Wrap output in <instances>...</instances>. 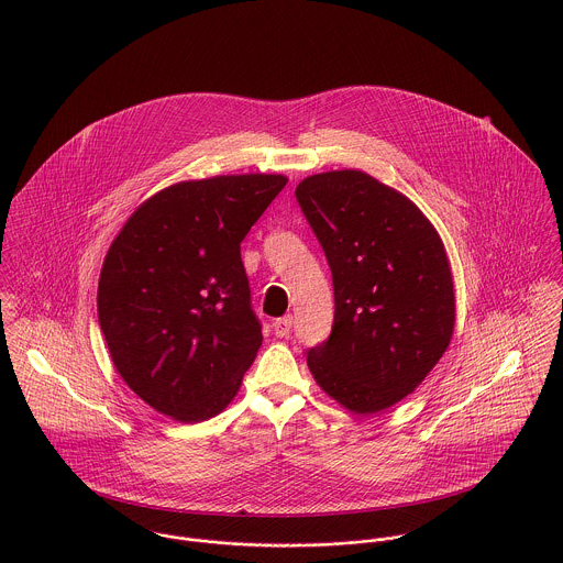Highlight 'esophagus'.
Listing matches in <instances>:
<instances>
[{
    "label": "esophagus",
    "mask_w": 563,
    "mask_h": 563,
    "mask_svg": "<svg viewBox=\"0 0 563 563\" xmlns=\"http://www.w3.org/2000/svg\"><path fill=\"white\" fill-rule=\"evenodd\" d=\"M292 322H295V319H292L290 314H286V317H282V319H277V321L273 322V331H275V335H277V338H286V335L292 331Z\"/></svg>",
    "instance_id": "esophagus-1"
}]
</instances>
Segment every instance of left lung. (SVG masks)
Instances as JSON below:
<instances>
[{"label":"left lung","instance_id":"left-lung-1","mask_svg":"<svg viewBox=\"0 0 563 563\" xmlns=\"http://www.w3.org/2000/svg\"><path fill=\"white\" fill-rule=\"evenodd\" d=\"M295 195L335 299L331 335L308 351V366L349 411L388 409L422 384L455 329L442 239L413 201L364 170L310 175Z\"/></svg>","mask_w":563,"mask_h":563}]
</instances>
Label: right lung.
<instances>
[{
  "instance_id": "1",
  "label": "right lung",
  "mask_w": 563,
  "mask_h": 563,
  "mask_svg": "<svg viewBox=\"0 0 563 563\" xmlns=\"http://www.w3.org/2000/svg\"><path fill=\"white\" fill-rule=\"evenodd\" d=\"M284 175L179 181L136 208L99 275L97 317L123 382L156 411L199 422L236 397L262 344L241 242Z\"/></svg>"
}]
</instances>
